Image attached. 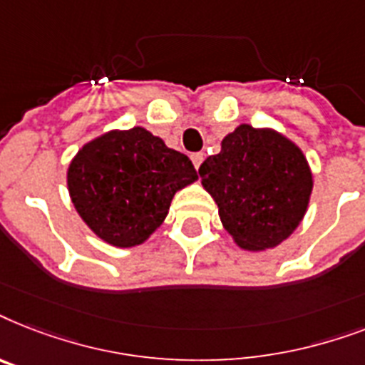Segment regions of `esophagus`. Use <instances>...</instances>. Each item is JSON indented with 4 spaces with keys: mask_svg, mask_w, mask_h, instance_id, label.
I'll return each mask as SVG.
<instances>
[{
    "mask_svg": "<svg viewBox=\"0 0 365 365\" xmlns=\"http://www.w3.org/2000/svg\"><path fill=\"white\" fill-rule=\"evenodd\" d=\"M190 158H192V164H194V168L200 169V165L203 164V153H194Z\"/></svg>",
    "mask_w": 365,
    "mask_h": 365,
    "instance_id": "obj_1",
    "label": "esophagus"
}]
</instances>
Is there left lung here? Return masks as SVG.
<instances>
[{"label": "left lung", "mask_w": 365, "mask_h": 365, "mask_svg": "<svg viewBox=\"0 0 365 365\" xmlns=\"http://www.w3.org/2000/svg\"><path fill=\"white\" fill-rule=\"evenodd\" d=\"M200 177L224 228L247 250L284 241L302 222L313 190L302 150L287 137L249 124L224 137L222 150L200 165Z\"/></svg>", "instance_id": "obj_1"}]
</instances>
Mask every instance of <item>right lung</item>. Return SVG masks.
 <instances>
[{
    "instance_id": "right-lung-1",
    "label": "right lung",
    "mask_w": 365,
    "mask_h": 365,
    "mask_svg": "<svg viewBox=\"0 0 365 365\" xmlns=\"http://www.w3.org/2000/svg\"><path fill=\"white\" fill-rule=\"evenodd\" d=\"M197 179L190 158L132 128L84 145L67 171L77 212L115 247H135L168 217L175 192Z\"/></svg>"
}]
</instances>
